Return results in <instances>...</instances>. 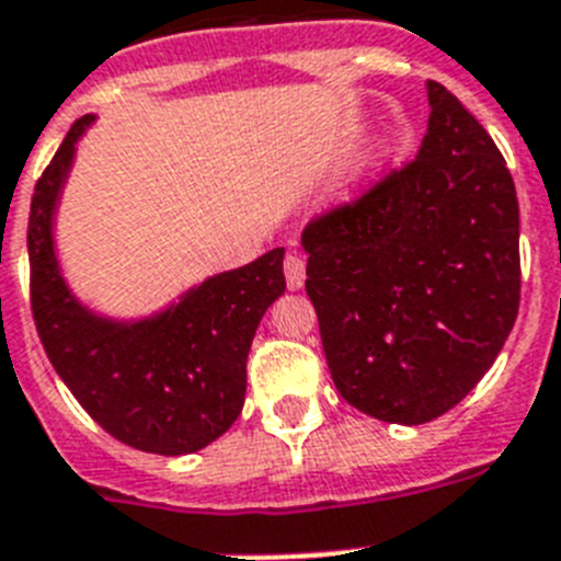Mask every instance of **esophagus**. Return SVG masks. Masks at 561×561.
Returning a JSON list of instances; mask_svg holds the SVG:
<instances>
[{
  "instance_id": "1",
  "label": "esophagus",
  "mask_w": 561,
  "mask_h": 561,
  "mask_svg": "<svg viewBox=\"0 0 561 561\" xmlns=\"http://www.w3.org/2000/svg\"><path fill=\"white\" fill-rule=\"evenodd\" d=\"M285 279L290 290H301V285H305V260L296 253L285 256Z\"/></svg>"
}]
</instances>
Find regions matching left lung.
Returning a JSON list of instances; mask_svg holds the SVG:
<instances>
[{"mask_svg": "<svg viewBox=\"0 0 561 561\" xmlns=\"http://www.w3.org/2000/svg\"><path fill=\"white\" fill-rule=\"evenodd\" d=\"M417 158L301 233L308 296L335 389L364 415L417 426L469 396L519 310V203L505 158L426 81Z\"/></svg>", "mask_w": 561, "mask_h": 561, "instance_id": "obj_1", "label": "left lung"}]
</instances>
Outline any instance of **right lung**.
<instances>
[{
  "label": "right lung",
  "mask_w": 561,
  "mask_h": 561,
  "mask_svg": "<svg viewBox=\"0 0 561 561\" xmlns=\"http://www.w3.org/2000/svg\"><path fill=\"white\" fill-rule=\"evenodd\" d=\"M92 121L72 124L33 192L27 253L38 339L58 378L112 437L152 455H192L240 417L253 333L285 294V248L208 276L146 319H110L81 305L58 267L53 220Z\"/></svg>",
  "instance_id": "add662e5"
}]
</instances>
